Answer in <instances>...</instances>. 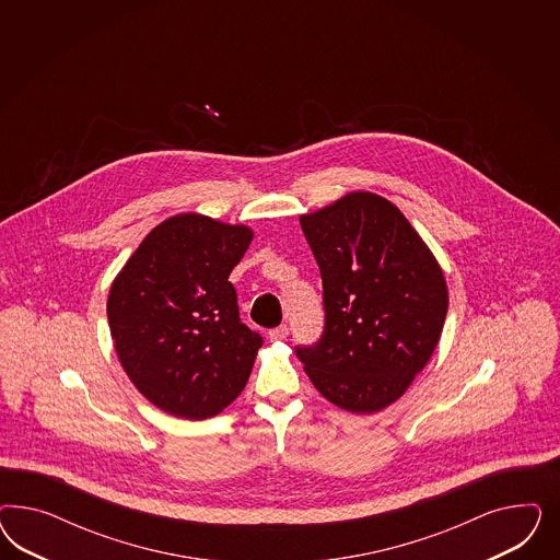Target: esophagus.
Masks as SVG:
<instances>
[{"mask_svg": "<svg viewBox=\"0 0 560 560\" xmlns=\"http://www.w3.org/2000/svg\"><path fill=\"white\" fill-rule=\"evenodd\" d=\"M289 337V328L288 324H281V326H277V328H272L269 330V339L271 340H283Z\"/></svg>", "mask_w": 560, "mask_h": 560, "instance_id": "34e87169", "label": "esophagus"}]
</instances>
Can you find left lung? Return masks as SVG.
<instances>
[{"mask_svg": "<svg viewBox=\"0 0 560 560\" xmlns=\"http://www.w3.org/2000/svg\"><path fill=\"white\" fill-rule=\"evenodd\" d=\"M320 267L323 339L298 347L314 388L345 410L396 402L441 339L447 283L438 258L388 199L353 190L300 218Z\"/></svg>", "mask_w": 560, "mask_h": 560, "instance_id": "8db88e82", "label": "left lung"}]
</instances>
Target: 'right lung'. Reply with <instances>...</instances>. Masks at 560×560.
Listing matches in <instances>:
<instances>
[{"label":"right lung","mask_w":560,"mask_h":560,"mask_svg":"<svg viewBox=\"0 0 560 560\" xmlns=\"http://www.w3.org/2000/svg\"><path fill=\"white\" fill-rule=\"evenodd\" d=\"M253 237L244 223L178 213L143 237L110 285L120 365L172 417H215L250 377L262 339L240 320L228 277Z\"/></svg>","instance_id":"right-lung-1"}]
</instances>
